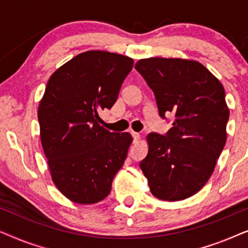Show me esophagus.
I'll return each instance as SVG.
<instances>
[{"label":"esophagus","instance_id":"obj_1","mask_svg":"<svg viewBox=\"0 0 248 248\" xmlns=\"http://www.w3.org/2000/svg\"><path fill=\"white\" fill-rule=\"evenodd\" d=\"M131 135H132V137H134L135 141L139 140V138H140V135H139L138 132H136V131H131Z\"/></svg>","mask_w":248,"mask_h":248}]
</instances>
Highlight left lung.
<instances>
[{
    "label": "left lung",
    "instance_id": "1",
    "mask_svg": "<svg viewBox=\"0 0 248 248\" xmlns=\"http://www.w3.org/2000/svg\"><path fill=\"white\" fill-rule=\"evenodd\" d=\"M135 68L154 92L159 116L175 117L165 136H147L148 154L139 166L154 197L184 200L208 182L225 147L229 109L224 86L190 59L145 58Z\"/></svg>",
    "mask_w": 248,
    "mask_h": 248
}]
</instances>
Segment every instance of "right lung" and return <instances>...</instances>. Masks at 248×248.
Returning <instances> with one entry per match:
<instances>
[{
    "label": "right lung",
    "mask_w": 248,
    "mask_h": 248,
    "mask_svg": "<svg viewBox=\"0 0 248 248\" xmlns=\"http://www.w3.org/2000/svg\"><path fill=\"white\" fill-rule=\"evenodd\" d=\"M132 65L127 56L90 50L47 83L38 108L41 145L56 187L76 203L103 200L127 158L131 135L107 130L99 112L116 103Z\"/></svg>",
    "instance_id": "right-lung-1"
}]
</instances>
